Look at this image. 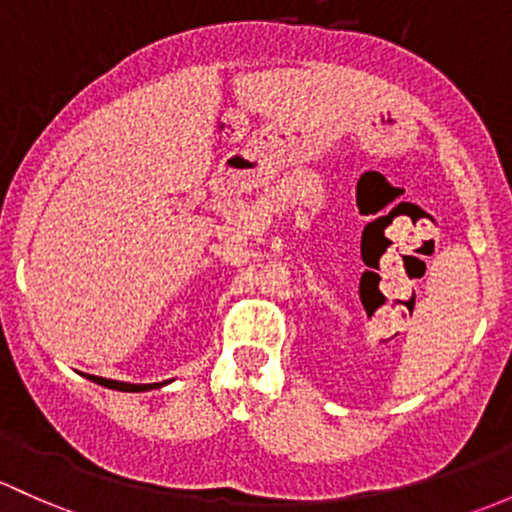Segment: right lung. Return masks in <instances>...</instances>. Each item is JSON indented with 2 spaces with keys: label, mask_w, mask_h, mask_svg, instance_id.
Segmentation results:
<instances>
[{
  "label": "right lung",
  "mask_w": 512,
  "mask_h": 512,
  "mask_svg": "<svg viewBox=\"0 0 512 512\" xmlns=\"http://www.w3.org/2000/svg\"><path fill=\"white\" fill-rule=\"evenodd\" d=\"M93 383L110 387V390H120V392H147V390H157V387L169 385L171 380H164V383H147V385H137V383H120V380H107V378H98V375H85Z\"/></svg>",
  "instance_id": "right-lung-1"
}]
</instances>
